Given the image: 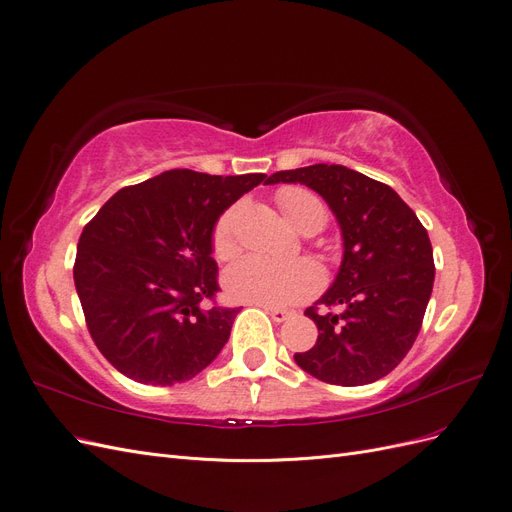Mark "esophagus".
Instances as JSON below:
<instances>
[{"mask_svg":"<svg viewBox=\"0 0 512 512\" xmlns=\"http://www.w3.org/2000/svg\"><path fill=\"white\" fill-rule=\"evenodd\" d=\"M267 309V312H269V316L273 318V322H277V324H280V322H286L292 314L288 312V309H280V307H265Z\"/></svg>","mask_w":512,"mask_h":512,"instance_id":"34e87169","label":"esophagus"}]
</instances>
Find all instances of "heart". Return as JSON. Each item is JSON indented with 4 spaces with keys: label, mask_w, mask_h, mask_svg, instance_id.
<instances>
[{
    "label": "heart",
    "mask_w": 512,
    "mask_h": 512,
    "mask_svg": "<svg viewBox=\"0 0 512 512\" xmlns=\"http://www.w3.org/2000/svg\"><path fill=\"white\" fill-rule=\"evenodd\" d=\"M275 198L284 218L305 235H314L327 224V207L314 192L288 185ZM237 213V207L224 211L213 228V252L218 258H228L237 252ZM222 286L235 301L284 307L316 294L322 286V271L309 260L275 262L247 254L224 271Z\"/></svg>",
    "instance_id": "1"
}]
</instances>
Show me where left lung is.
Wrapping results in <instances>:
<instances>
[{
    "instance_id": "8db88e82",
    "label": "left lung",
    "mask_w": 512,
    "mask_h": 512,
    "mask_svg": "<svg viewBox=\"0 0 512 512\" xmlns=\"http://www.w3.org/2000/svg\"><path fill=\"white\" fill-rule=\"evenodd\" d=\"M267 183H301L318 192L344 239L342 265L316 301L339 312L307 309L318 339L294 361L314 378L342 386L391 374L421 331L436 275L416 213L389 185L339 164L280 170Z\"/></svg>"
}]
</instances>
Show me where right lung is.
I'll list each match as a JSON object with an SVG mask.
<instances>
[{"instance_id": "obj_1", "label": "right lung", "mask_w": 512, "mask_h": 512, "mask_svg": "<svg viewBox=\"0 0 512 512\" xmlns=\"http://www.w3.org/2000/svg\"><path fill=\"white\" fill-rule=\"evenodd\" d=\"M267 175L166 170L108 198L79 239L74 286L98 350L123 376L170 386L198 376L239 309L218 292L213 228Z\"/></svg>"}]
</instances>
